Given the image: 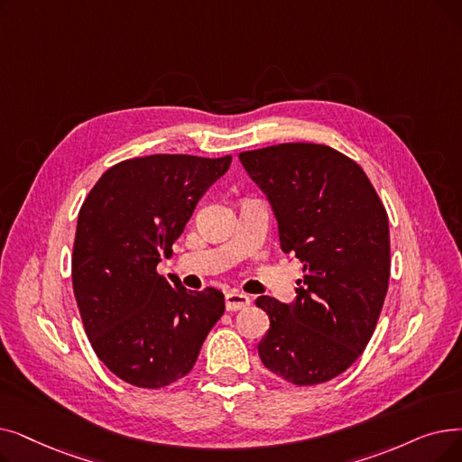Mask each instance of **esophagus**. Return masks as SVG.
<instances>
[{"instance_id": "esophagus-1", "label": "esophagus", "mask_w": 462, "mask_h": 462, "mask_svg": "<svg viewBox=\"0 0 462 462\" xmlns=\"http://www.w3.org/2000/svg\"><path fill=\"white\" fill-rule=\"evenodd\" d=\"M225 304H226L228 311H239V310H245V308L251 306V298L247 294H244V292L232 291V292L226 294Z\"/></svg>"}]
</instances>
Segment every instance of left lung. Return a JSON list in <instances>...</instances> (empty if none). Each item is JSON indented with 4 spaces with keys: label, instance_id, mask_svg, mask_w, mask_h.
<instances>
[{
    "label": "left lung",
    "instance_id": "obj_1",
    "mask_svg": "<svg viewBox=\"0 0 462 462\" xmlns=\"http://www.w3.org/2000/svg\"><path fill=\"white\" fill-rule=\"evenodd\" d=\"M239 160L270 199L281 249L304 264L292 306L256 298L270 317L260 360L292 385L325 383L363 355L383 308L387 209L365 170L332 147L281 143Z\"/></svg>",
    "mask_w": 462,
    "mask_h": 462
}]
</instances>
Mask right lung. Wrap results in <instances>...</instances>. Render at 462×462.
I'll use <instances>...</instances> for the list:
<instances>
[{
    "mask_svg": "<svg viewBox=\"0 0 462 462\" xmlns=\"http://www.w3.org/2000/svg\"><path fill=\"white\" fill-rule=\"evenodd\" d=\"M232 156L151 154L111 166L79 211L71 254L73 292L97 358L126 383L162 389L185 377L225 294L187 291L156 272L183 234L198 199Z\"/></svg>",
    "mask_w": 462,
    "mask_h": 462,
    "instance_id": "right-lung-1",
    "label": "right lung"
}]
</instances>
